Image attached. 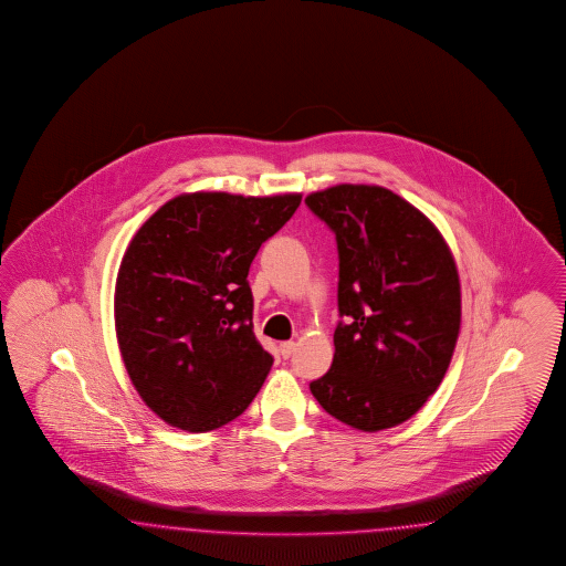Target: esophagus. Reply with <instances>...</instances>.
<instances>
[{
	"label": "esophagus",
	"instance_id": "obj_1",
	"mask_svg": "<svg viewBox=\"0 0 566 566\" xmlns=\"http://www.w3.org/2000/svg\"><path fill=\"white\" fill-rule=\"evenodd\" d=\"M294 345L293 340H284V343H280V356L282 358H291L294 354Z\"/></svg>",
	"mask_w": 566,
	"mask_h": 566
}]
</instances>
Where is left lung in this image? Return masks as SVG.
I'll return each instance as SVG.
<instances>
[{
    "label": "left lung",
    "mask_w": 566,
    "mask_h": 566,
    "mask_svg": "<svg viewBox=\"0 0 566 566\" xmlns=\"http://www.w3.org/2000/svg\"><path fill=\"white\" fill-rule=\"evenodd\" d=\"M339 250L335 358L310 384L363 431L410 419L442 384L461 324L459 273L440 231L394 191L337 185L305 198Z\"/></svg>",
    "instance_id": "left-lung-1"
}]
</instances>
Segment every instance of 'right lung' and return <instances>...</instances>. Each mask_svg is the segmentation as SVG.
Returning a JSON list of instances; mask_svg holds the SVG:
<instances>
[{
  "instance_id": "obj_1",
  "label": "right lung",
  "mask_w": 566,
  "mask_h": 566,
  "mask_svg": "<svg viewBox=\"0 0 566 566\" xmlns=\"http://www.w3.org/2000/svg\"><path fill=\"white\" fill-rule=\"evenodd\" d=\"M301 193H185L136 231L115 282V333L143 402L210 431L249 408L272 368L252 333L249 270Z\"/></svg>"
}]
</instances>
